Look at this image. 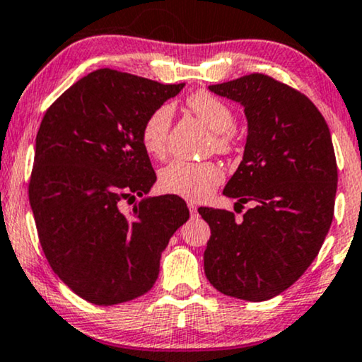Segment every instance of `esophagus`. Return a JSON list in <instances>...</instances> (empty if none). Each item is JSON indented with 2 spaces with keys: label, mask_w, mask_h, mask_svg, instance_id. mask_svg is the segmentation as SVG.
Returning <instances> with one entry per match:
<instances>
[{
  "label": "esophagus",
  "mask_w": 362,
  "mask_h": 362,
  "mask_svg": "<svg viewBox=\"0 0 362 362\" xmlns=\"http://www.w3.org/2000/svg\"><path fill=\"white\" fill-rule=\"evenodd\" d=\"M189 211L192 216H197V206H195L194 202H189Z\"/></svg>",
  "instance_id": "obj_1"
}]
</instances>
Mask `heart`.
Segmentation results:
<instances>
[{
    "instance_id": "obj_1",
    "label": "heart",
    "mask_w": 362,
    "mask_h": 362,
    "mask_svg": "<svg viewBox=\"0 0 362 362\" xmlns=\"http://www.w3.org/2000/svg\"><path fill=\"white\" fill-rule=\"evenodd\" d=\"M187 107L206 124L213 134L216 151L228 153L233 148L235 126L233 110L209 91H195L187 98ZM172 107L163 103L144 119L141 126V143L151 156L161 158L167 151ZM223 170L214 161H170L160 172V187L163 192L180 195L190 201H201L221 184Z\"/></svg>"
}]
</instances>
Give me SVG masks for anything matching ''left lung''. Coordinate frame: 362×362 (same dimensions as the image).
<instances>
[{"label":"left lung","mask_w":362,"mask_h":362,"mask_svg":"<svg viewBox=\"0 0 362 362\" xmlns=\"http://www.w3.org/2000/svg\"><path fill=\"white\" fill-rule=\"evenodd\" d=\"M209 90L245 109L243 160L223 194L253 207L242 219L199 207L211 228L206 277L226 296L271 300L305 274L330 230L337 192L330 131L306 95L267 74L252 73Z\"/></svg>","instance_id":"left-lung-1"}]
</instances>
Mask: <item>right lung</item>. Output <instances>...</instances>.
Here are the masks:
<instances>
[{"label": "right lung", "instance_id": "obj_1", "mask_svg": "<svg viewBox=\"0 0 362 362\" xmlns=\"http://www.w3.org/2000/svg\"><path fill=\"white\" fill-rule=\"evenodd\" d=\"M185 86L97 69L45 112L35 138L28 199L39 242L59 279L83 300L110 306L155 284L161 252L189 219L177 195L144 197L156 182L141 126Z\"/></svg>", "mask_w": 362, "mask_h": 362}]
</instances>
